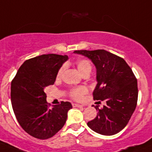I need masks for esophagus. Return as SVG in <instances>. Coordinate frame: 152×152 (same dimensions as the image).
I'll return each instance as SVG.
<instances>
[{
    "label": "esophagus",
    "instance_id": "1",
    "mask_svg": "<svg viewBox=\"0 0 152 152\" xmlns=\"http://www.w3.org/2000/svg\"><path fill=\"white\" fill-rule=\"evenodd\" d=\"M72 107H83V106L80 105V104H72Z\"/></svg>",
    "mask_w": 152,
    "mask_h": 152
}]
</instances>
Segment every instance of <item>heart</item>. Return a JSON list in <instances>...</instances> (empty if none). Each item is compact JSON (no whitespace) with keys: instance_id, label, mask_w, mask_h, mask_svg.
<instances>
[{"instance_id":"b5f03b06","label":"heart","mask_w":152,"mask_h":152,"mask_svg":"<svg viewBox=\"0 0 152 152\" xmlns=\"http://www.w3.org/2000/svg\"><path fill=\"white\" fill-rule=\"evenodd\" d=\"M76 67L78 69L79 72L80 73L83 75V74L86 73V72H91L92 66L90 62H89L86 59H79L77 62H76ZM65 66H62L59 69H58V72H57V79H59L62 76V74L64 71ZM86 89L83 86H80V87L74 88L72 90H71L70 91V96L74 99V100H81L83 96V95L86 93Z\"/></svg>"}]
</instances>
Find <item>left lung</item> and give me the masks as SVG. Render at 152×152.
Masks as SVG:
<instances>
[{"label":"left lung","mask_w":152,"mask_h":152,"mask_svg":"<svg viewBox=\"0 0 152 152\" xmlns=\"http://www.w3.org/2000/svg\"><path fill=\"white\" fill-rule=\"evenodd\" d=\"M92 61L96 69L97 84L94 99L104 100V107L95 108L96 117L87 123L94 131L103 135H113L124 128L134 111L137 101V83L124 59L104 49L78 50Z\"/></svg>","instance_id":"left-lung-1"}]
</instances>
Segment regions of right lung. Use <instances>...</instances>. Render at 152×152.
<instances>
[{"label":"right lung","mask_w":152,"mask_h":152,"mask_svg":"<svg viewBox=\"0 0 152 152\" xmlns=\"http://www.w3.org/2000/svg\"><path fill=\"white\" fill-rule=\"evenodd\" d=\"M68 56L42 55L26 60L12 80L11 100L19 124L31 136L48 139L62 128L72 104L61 102L49 107L45 87L53 85L57 72Z\"/></svg>","instance_id":"obj_1"}]
</instances>
